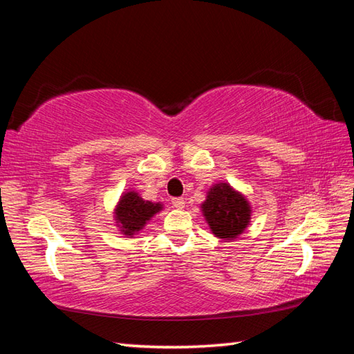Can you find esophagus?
Listing matches in <instances>:
<instances>
[{
	"mask_svg": "<svg viewBox=\"0 0 354 354\" xmlns=\"http://www.w3.org/2000/svg\"><path fill=\"white\" fill-rule=\"evenodd\" d=\"M171 204H173V207H175V208L183 209L185 207V201L183 198H173L171 199Z\"/></svg>",
	"mask_w": 354,
	"mask_h": 354,
	"instance_id": "esophagus-1",
	"label": "esophagus"
}]
</instances>
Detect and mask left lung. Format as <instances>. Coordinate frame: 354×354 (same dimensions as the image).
Masks as SVG:
<instances>
[{"label":"left lung","instance_id":"8db88e82","mask_svg":"<svg viewBox=\"0 0 354 354\" xmlns=\"http://www.w3.org/2000/svg\"><path fill=\"white\" fill-rule=\"evenodd\" d=\"M202 213L213 234L223 240H234L242 234L251 219L250 202L227 183L208 190Z\"/></svg>","mask_w":354,"mask_h":354}]
</instances>
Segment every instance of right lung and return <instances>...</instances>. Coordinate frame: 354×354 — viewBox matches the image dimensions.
I'll return each instance as SVG.
<instances>
[{"instance_id":"add662e5","label":"right lung","mask_w":354,"mask_h":354,"mask_svg":"<svg viewBox=\"0 0 354 354\" xmlns=\"http://www.w3.org/2000/svg\"><path fill=\"white\" fill-rule=\"evenodd\" d=\"M161 208L162 205L160 202L153 204L150 201H145L140 198L138 193H123V196L120 198V202L115 208V221L118 227L122 228L120 231L123 234L132 237L145 228L146 222L152 219V216L160 212Z\"/></svg>"}]
</instances>
